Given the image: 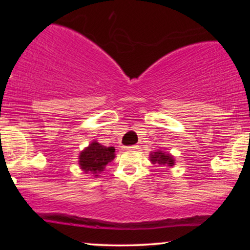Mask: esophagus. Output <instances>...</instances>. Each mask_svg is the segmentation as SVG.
I'll use <instances>...</instances> for the list:
<instances>
[{
    "mask_svg": "<svg viewBox=\"0 0 250 250\" xmlns=\"http://www.w3.org/2000/svg\"><path fill=\"white\" fill-rule=\"evenodd\" d=\"M127 150H136V149H139V146H129V147H125Z\"/></svg>",
    "mask_w": 250,
    "mask_h": 250,
    "instance_id": "obj_1",
    "label": "esophagus"
}]
</instances>
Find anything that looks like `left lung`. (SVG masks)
Instances as JSON below:
<instances>
[{
	"label": "left lung",
	"instance_id": "obj_1",
	"mask_svg": "<svg viewBox=\"0 0 250 250\" xmlns=\"http://www.w3.org/2000/svg\"><path fill=\"white\" fill-rule=\"evenodd\" d=\"M151 155V162L153 163H159V165H168V166H173L174 165V160L173 156L169 154H165L162 151H155L154 154Z\"/></svg>",
	"mask_w": 250,
	"mask_h": 250
}]
</instances>
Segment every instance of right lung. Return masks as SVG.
<instances>
[{"instance_id": "obj_1", "label": "right lung", "mask_w": 250, "mask_h": 250, "mask_svg": "<svg viewBox=\"0 0 250 250\" xmlns=\"http://www.w3.org/2000/svg\"><path fill=\"white\" fill-rule=\"evenodd\" d=\"M114 147H103L97 142H93L88 148L81 151L80 166L84 171H91L93 174L101 173L111 160L115 157ZM97 176V175H95Z\"/></svg>"}]
</instances>
